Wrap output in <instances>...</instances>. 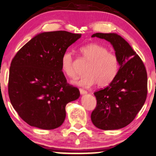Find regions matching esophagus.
Listing matches in <instances>:
<instances>
[{
  "mask_svg": "<svg viewBox=\"0 0 156 156\" xmlns=\"http://www.w3.org/2000/svg\"><path fill=\"white\" fill-rule=\"evenodd\" d=\"M79 91H80V94H82V95L87 94V91H86V90H85L82 89V88H80V89H79Z\"/></svg>",
  "mask_w": 156,
  "mask_h": 156,
  "instance_id": "esophagus-1",
  "label": "esophagus"
}]
</instances>
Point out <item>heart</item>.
Segmentation results:
<instances>
[{
  "label": "heart",
  "mask_w": 156,
  "mask_h": 156,
  "mask_svg": "<svg viewBox=\"0 0 156 156\" xmlns=\"http://www.w3.org/2000/svg\"><path fill=\"white\" fill-rule=\"evenodd\" d=\"M80 51L88 64L85 68V73L76 81V85L90 87L97 83L99 87H105L114 80L120 67L119 59L115 54L109 52L104 46L94 43L83 46ZM61 68L69 78L76 76L73 56L71 51H66L62 55Z\"/></svg>",
  "instance_id": "b5f03b06"
}]
</instances>
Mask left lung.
Instances as JSON below:
<instances>
[{
	"instance_id": "left-lung-1",
	"label": "left lung",
	"mask_w": 156,
	"mask_h": 156,
	"mask_svg": "<svg viewBox=\"0 0 156 156\" xmlns=\"http://www.w3.org/2000/svg\"><path fill=\"white\" fill-rule=\"evenodd\" d=\"M92 38L104 39L112 45L119 59L118 73L107 87L95 92L97 106L92 122L104 130L121 129L134 119L145 103L147 73L143 62L129 44L115 33H96Z\"/></svg>"
}]
</instances>
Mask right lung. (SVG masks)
<instances>
[{"label": "right lung", "mask_w": 156, "mask_h": 156, "mask_svg": "<svg viewBox=\"0 0 156 156\" xmlns=\"http://www.w3.org/2000/svg\"><path fill=\"white\" fill-rule=\"evenodd\" d=\"M81 34L43 32L18 51L11 62L8 93L13 108L32 127L53 129L66 118V106L80 97L67 84L61 58Z\"/></svg>", "instance_id": "1"}]
</instances>
